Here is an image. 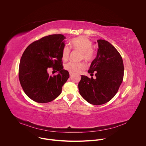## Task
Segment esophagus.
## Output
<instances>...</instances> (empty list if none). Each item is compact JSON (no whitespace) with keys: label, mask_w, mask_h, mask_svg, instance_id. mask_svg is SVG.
Segmentation results:
<instances>
[{"label":"esophagus","mask_w":146,"mask_h":146,"mask_svg":"<svg viewBox=\"0 0 146 146\" xmlns=\"http://www.w3.org/2000/svg\"><path fill=\"white\" fill-rule=\"evenodd\" d=\"M69 74H70V76H72L73 74V73H69Z\"/></svg>","instance_id":"34e87169"}]
</instances>
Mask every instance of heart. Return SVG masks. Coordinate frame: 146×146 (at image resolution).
<instances>
[{"mask_svg": "<svg viewBox=\"0 0 146 146\" xmlns=\"http://www.w3.org/2000/svg\"><path fill=\"white\" fill-rule=\"evenodd\" d=\"M71 46L77 50L81 52V58H84L87 60H90L93 59L94 56V51L92 49V43L91 41L84 36H80L73 38L70 42ZM70 50L69 47L65 46L62 52V59L66 60L69 58ZM65 68L66 70L72 73H77L81 72L82 70L86 68V65L84 62H69Z\"/></svg>", "mask_w": 146, "mask_h": 146, "instance_id": "b5f03b06", "label": "heart"}]
</instances>
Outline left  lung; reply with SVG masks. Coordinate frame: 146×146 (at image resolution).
<instances>
[{"mask_svg": "<svg viewBox=\"0 0 146 146\" xmlns=\"http://www.w3.org/2000/svg\"><path fill=\"white\" fill-rule=\"evenodd\" d=\"M97 43V55L88 71L92 76L95 72L96 78L81 75L78 87L81 96L86 101L100 105L117 94L123 80L124 68L121 55L111 43L102 39Z\"/></svg>", "mask_w": 146, "mask_h": 146, "instance_id": "8db88e82", "label": "left lung"}]
</instances>
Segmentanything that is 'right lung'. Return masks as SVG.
<instances>
[{
  "label": "right lung",
  "mask_w": 146,
  "mask_h": 146,
  "mask_svg": "<svg viewBox=\"0 0 146 146\" xmlns=\"http://www.w3.org/2000/svg\"><path fill=\"white\" fill-rule=\"evenodd\" d=\"M65 38L60 34L45 36L29 45L21 58L20 84L26 95L35 102L45 103L54 100L69 77L62 65ZM51 67L58 73L53 77L47 71Z\"/></svg>",
  "instance_id": "right-lung-1"
}]
</instances>
